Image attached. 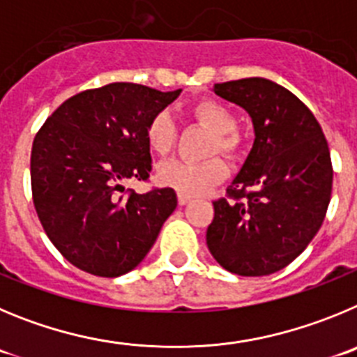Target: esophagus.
Listing matches in <instances>:
<instances>
[{
	"instance_id": "obj_1",
	"label": "esophagus",
	"mask_w": 357,
	"mask_h": 357,
	"mask_svg": "<svg viewBox=\"0 0 357 357\" xmlns=\"http://www.w3.org/2000/svg\"><path fill=\"white\" fill-rule=\"evenodd\" d=\"M190 201H192L190 195H185V194H181V192H178V202H179V204H181V206L188 204V202H190Z\"/></svg>"
}]
</instances>
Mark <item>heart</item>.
<instances>
[{
    "mask_svg": "<svg viewBox=\"0 0 357 357\" xmlns=\"http://www.w3.org/2000/svg\"><path fill=\"white\" fill-rule=\"evenodd\" d=\"M190 115L215 133L211 153L234 155L240 147V137L236 133V115L224 102L215 99H202L192 105ZM178 128L169 112H158L151 119L146 130L147 146L158 156L169 155L176 146ZM158 181L185 195H199L213 188L227 176L226 163L220 158H210L204 162H185L171 160L158 167Z\"/></svg>",
    "mask_w": 357,
    "mask_h": 357,
    "instance_id": "b5f03b06",
    "label": "heart"
}]
</instances>
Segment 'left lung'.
I'll return each mask as SVG.
<instances>
[{
  "instance_id": "1",
  "label": "left lung",
  "mask_w": 357,
  "mask_h": 357,
  "mask_svg": "<svg viewBox=\"0 0 357 357\" xmlns=\"http://www.w3.org/2000/svg\"><path fill=\"white\" fill-rule=\"evenodd\" d=\"M213 91L250 115L256 139L227 197L213 201L208 249L233 274H274L322 226L333 190L329 146L310 108L271 79L217 83Z\"/></svg>"
}]
</instances>
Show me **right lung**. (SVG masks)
Segmentation results:
<instances>
[{
	"instance_id": "1",
	"label": "right lung",
	"mask_w": 357,
	"mask_h": 357,
	"mask_svg": "<svg viewBox=\"0 0 357 357\" xmlns=\"http://www.w3.org/2000/svg\"><path fill=\"white\" fill-rule=\"evenodd\" d=\"M179 92L137 83L83 91L35 135V210L53 245L79 271L99 278L133 271L178 206L172 188L126 195L123 181L149 178L147 124Z\"/></svg>"
}]
</instances>
